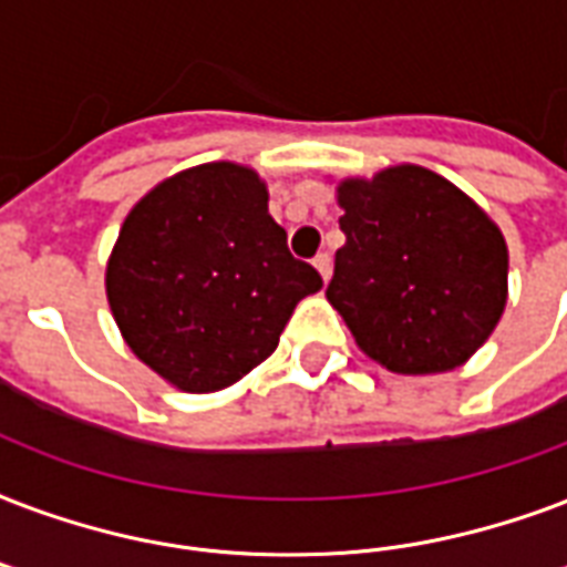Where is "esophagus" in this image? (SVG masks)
<instances>
[{
	"instance_id": "34e87169",
	"label": "esophagus",
	"mask_w": 567,
	"mask_h": 567,
	"mask_svg": "<svg viewBox=\"0 0 567 567\" xmlns=\"http://www.w3.org/2000/svg\"><path fill=\"white\" fill-rule=\"evenodd\" d=\"M315 270H318V274H321V279L323 282H327V279H330V270H332V261H330V255L327 252H321V255H315Z\"/></svg>"
}]
</instances>
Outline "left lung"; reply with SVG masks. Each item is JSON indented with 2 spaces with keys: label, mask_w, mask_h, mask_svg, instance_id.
<instances>
[{
  "label": "left lung",
  "mask_w": 567,
  "mask_h": 567,
  "mask_svg": "<svg viewBox=\"0 0 567 567\" xmlns=\"http://www.w3.org/2000/svg\"><path fill=\"white\" fill-rule=\"evenodd\" d=\"M344 246L327 300L395 374L464 365L503 318L508 249L491 216L437 172L389 166L339 184Z\"/></svg>",
  "instance_id": "obj_1"
}]
</instances>
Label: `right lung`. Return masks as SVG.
I'll list each match as a JSON object with an SVG mask.
<instances>
[{"mask_svg": "<svg viewBox=\"0 0 567 567\" xmlns=\"http://www.w3.org/2000/svg\"><path fill=\"white\" fill-rule=\"evenodd\" d=\"M321 285L288 252L258 172L226 159L184 168L140 198L106 265L127 348L184 392L226 389L261 365L293 306Z\"/></svg>", "mask_w": 567, "mask_h": 567, "instance_id": "right-lung-1", "label": "right lung"}]
</instances>
